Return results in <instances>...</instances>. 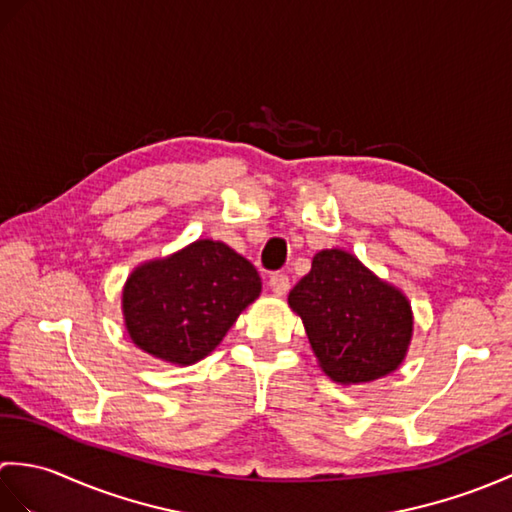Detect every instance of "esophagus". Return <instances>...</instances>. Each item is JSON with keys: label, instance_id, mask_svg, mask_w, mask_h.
Here are the masks:
<instances>
[{"label": "esophagus", "instance_id": "1", "mask_svg": "<svg viewBox=\"0 0 512 512\" xmlns=\"http://www.w3.org/2000/svg\"><path fill=\"white\" fill-rule=\"evenodd\" d=\"M268 286H270V290L275 292L277 297H281V295H286V292L290 290V279L284 273H273V275H270V279H268Z\"/></svg>", "mask_w": 512, "mask_h": 512}]
</instances>
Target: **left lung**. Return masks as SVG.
<instances>
[{"instance_id": "1", "label": "left lung", "mask_w": 512, "mask_h": 512, "mask_svg": "<svg viewBox=\"0 0 512 512\" xmlns=\"http://www.w3.org/2000/svg\"><path fill=\"white\" fill-rule=\"evenodd\" d=\"M288 306L301 317L312 352L334 383H369L405 361L413 332L409 301L352 253L328 248L314 255Z\"/></svg>"}]
</instances>
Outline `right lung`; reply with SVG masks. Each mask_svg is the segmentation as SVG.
<instances>
[{
    "label": "right lung",
    "instance_id": "add662e5",
    "mask_svg": "<svg viewBox=\"0 0 512 512\" xmlns=\"http://www.w3.org/2000/svg\"><path fill=\"white\" fill-rule=\"evenodd\" d=\"M262 292L255 266L231 246L198 239L165 259L140 264L123 288L129 339L173 365L209 356Z\"/></svg>",
    "mask_w": 512,
    "mask_h": 512
}]
</instances>
